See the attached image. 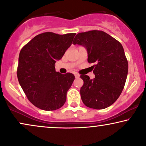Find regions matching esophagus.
<instances>
[{
	"instance_id": "34e87169",
	"label": "esophagus",
	"mask_w": 146,
	"mask_h": 146,
	"mask_svg": "<svg viewBox=\"0 0 146 146\" xmlns=\"http://www.w3.org/2000/svg\"><path fill=\"white\" fill-rule=\"evenodd\" d=\"M74 76H75V78H79V77H80V74H78V73H75Z\"/></svg>"
}]
</instances>
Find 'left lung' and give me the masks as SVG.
<instances>
[{"label": "left lung", "instance_id": "1", "mask_svg": "<svg viewBox=\"0 0 146 146\" xmlns=\"http://www.w3.org/2000/svg\"><path fill=\"white\" fill-rule=\"evenodd\" d=\"M74 44L85 46L89 64L95 78L81 75L84 81L80 95L84 105L90 108L105 109L117 100L125 87L128 74V61L119 41L101 30L78 33Z\"/></svg>", "mask_w": 146, "mask_h": 146}]
</instances>
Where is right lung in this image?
<instances>
[{
    "mask_svg": "<svg viewBox=\"0 0 146 146\" xmlns=\"http://www.w3.org/2000/svg\"><path fill=\"white\" fill-rule=\"evenodd\" d=\"M75 35L44 32L21 49L17 78L27 98L36 107L52 111L62 108L66 102L67 91L75 77L72 73L56 72L55 64L62 59Z\"/></svg>",
    "mask_w": 146,
    "mask_h": 146,
    "instance_id": "1",
    "label": "right lung"
}]
</instances>
